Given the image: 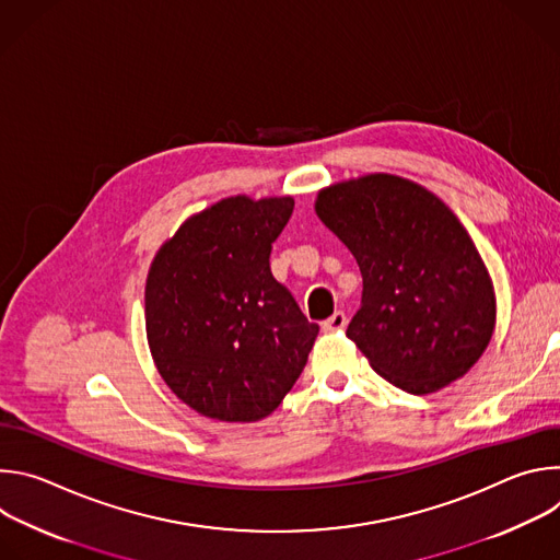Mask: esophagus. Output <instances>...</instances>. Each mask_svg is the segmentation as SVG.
Instances as JSON below:
<instances>
[{
    "label": "esophagus",
    "mask_w": 560,
    "mask_h": 560,
    "mask_svg": "<svg viewBox=\"0 0 560 560\" xmlns=\"http://www.w3.org/2000/svg\"><path fill=\"white\" fill-rule=\"evenodd\" d=\"M346 324H348V318H346V314L343 312H335L330 318H326V322L322 324V330L324 332H341L343 328H346Z\"/></svg>",
    "instance_id": "obj_1"
}]
</instances>
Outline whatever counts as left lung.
I'll return each instance as SVG.
<instances>
[{"label":"left lung","mask_w":560,"mask_h":560,"mask_svg":"<svg viewBox=\"0 0 560 560\" xmlns=\"http://www.w3.org/2000/svg\"><path fill=\"white\" fill-rule=\"evenodd\" d=\"M314 210L359 264L363 296L346 335L372 370L410 394L467 374L494 335L497 296L456 214L387 173L318 190Z\"/></svg>","instance_id":"8db88e82"}]
</instances>
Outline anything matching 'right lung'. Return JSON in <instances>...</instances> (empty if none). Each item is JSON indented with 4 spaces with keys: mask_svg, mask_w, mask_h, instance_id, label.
<instances>
[{
    "mask_svg": "<svg viewBox=\"0 0 560 560\" xmlns=\"http://www.w3.org/2000/svg\"><path fill=\"white\" fill-rule=\"evenodd\" d=\"M292 197L236 195L188 217L145 279V335L166 385L195 412L250 423L277 410L318 335L270 272Z\"/></svg>",
    "mask_w": 560,
    "mask_h": 560,
    "instance_id": "1",
    "label": "right lung"
}]
</instances>
